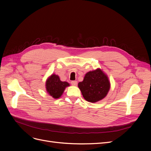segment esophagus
<instances>
[{"mask_svg":"<svg viewBox=\"0 0 151 151\" xmlns=\"http://www.w3.org/2000/svg\"><path fill=\"white\" fill-rule=\"evenodd\" d=\"M71 84L72 85V86H77V81H72V82H71Z\"/></svg>","mask_w":151,"mask_h":151,"instance_id":"1","label":"esophagus"}]
</instances>
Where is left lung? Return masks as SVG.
Returning a JSON list of instances; mask_svg holds the SVG:
<instances>
[{"instance_id":"obj_1","label":"left lung","mask_w":151,"mask_h":151,"mask_svg":"<svg viewBox=\"0 0 151 151\" xmlns=\"http://www.w3.org/2000/svg\"><path fill=\"white\" fill-rule=\"evenodd\" d=\"M110 86L108 76L99 68L87 72L83 81L78 83L84 98L90 103H96L106 97Z\"/></svg>"}]
</instances>
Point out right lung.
I'll use <instances>...</instances> for the list:
<instances>
[{
	"instance_id": "right-lung-1",
	"label": "right lung",
	"mask_w": 151,
	"mask_h": 151,
	"mask_svg": "<svg viewBox=\"0 0 151 151\" xmlns=\"http://www.w3.org/2000/svg\"><path fill=\"white\" fill-rule=\"evenodd\" d=\"M69 86V83L61 81L59 76L54 74L48 77L45 83L47 92L54 99L60 98L65 88Z\"/></svg>"
}]
</instances>
